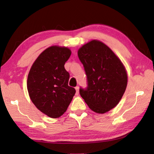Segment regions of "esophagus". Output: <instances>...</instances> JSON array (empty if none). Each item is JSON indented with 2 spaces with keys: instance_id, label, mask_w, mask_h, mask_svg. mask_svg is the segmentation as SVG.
I'll use <instances>...</instances> for the list:
<instances>
[{
  "instance_id": "esophagus-1",
  "label": "esophagus",
  "mask_w": 154,
  "mask_h": 154,
  "mask_svg": "<svg viewBox=\"0 0 154 154\" xmlns=\"http://www.w3.org/2000/svg\"><path fill=\"white\" fill-rule=\"evenodd\" d=\"M75 90H76V95H78V94H79V87L77 85V86L75 87Z\"/></svg>"
}]
</instances>
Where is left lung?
<instances>
[{
  "mask_svg": "<svg viewBox=\"0 0 154 154\" xmlns=\"http://www.w3.org/2000/svg\"><path fill=\"white\" fill-rule=\"evenodd\" d=\"M78 57L88 85L80 87L81 96L96 113H105L114 108L127 86V73L120 60L105 44L96 40L82 46Z\"/></svg>",
  "mask_w": 154,
  "mask_h": 154,
  "instance_id": "1",
  "label": "left lung"
}]
</instances>
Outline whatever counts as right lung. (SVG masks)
Here are the masks:
<instances>
[{
    "label": "right lung",
    "instance_id": "1",
    "mask_svg": "<svg viewBox=\"0 0 154 154\" xmlns=\"http://www.w3.org/2000/svg\"><path fill=\"white\" fill-rule=\"evenodd\" d=\"M71 54L65 47L48 48L36 58L28 74L27 88L31 100L51 118L64 114L76 92L68 85L70 75L64 69Z\"/></svg>",
    "mask_w": 154,
    "mask_h": 154
}]
</instances>
